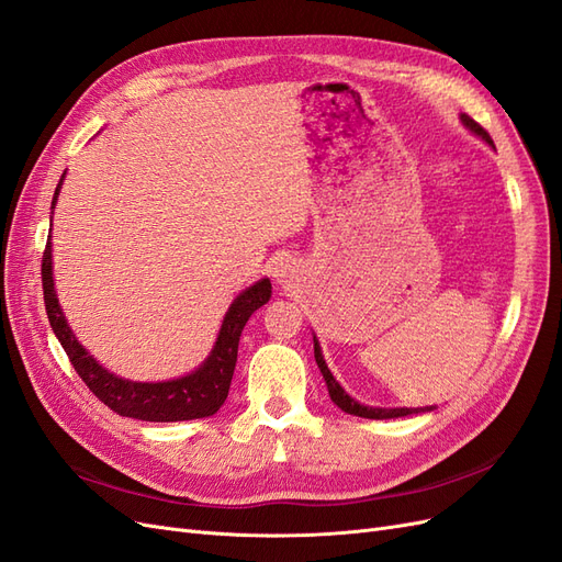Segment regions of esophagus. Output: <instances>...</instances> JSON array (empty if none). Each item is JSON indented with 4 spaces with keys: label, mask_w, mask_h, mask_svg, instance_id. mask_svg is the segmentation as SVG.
Wrapping results in <instances>:
<instances>
[{
    "label": "esophagus",
    "mask_w": 562,
    "mask_h": 562,
    "mask_svg": "<svg viewBox=\"0 0 562 562\" xmlns=\"http://www.w3.org/2000/svg\"><path fill=\"white\" fill-rule=\"evenodd\" d=\"M295 271L297 267L293 258H277L271 262V277H274L279 285H291V281L295 279Z\"/></svg>",
    "instance_id": "obj_1"
}]
</instances>
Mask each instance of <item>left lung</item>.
<instances>
[{
    "instance_id": "obj_1",
    "label": "left lung",
    "mask_w": 562,
    "mask_h": 562,
    "mask_svg": "<svg viewBox=\"0 0 562 562\" xmlns=\"http://www.w3.org/2000/svg\"><path fill=\"white\" fill-rule=\"evenodd\" d=\"M459 119H462V124H464L473 135H479V138L485 140L490 147H495V143H492L487 131H485L481 124H475L469 114H462ZM314 359H316V366H318V370H321L323 380H326L330 401L339 407V411H345L347 415L366 417V419H396V417H407V415L431 413V411H434L431 405H427V407H372V405H363V403H359L356 398H351V396L347 394V391H345L342 386H339V382L333 378V372H330L326 359H323V351H321V345H318L316 335H314Z\"/></svg>"
}]
</instances>
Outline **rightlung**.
I'll use <instances>...</instances> for the list:
<instances>
[{
    "label": "right lung",
    "mask_w": 562,
    "mask_h": 562,
    "mask_svg": "<svg viewBox=\"0 0 562 562\" xmlns=\"http://www.w3.org/2000/svg\"><path fill=\"white\" fill-rule=\"evenodd\" d=\"M65 173L56 187L50 211L56 209L60 194V184ZM54 255H50V236L46 241V250L42 258V285H44V304L48 323L54 328L58 342L63 345L67 359L75 366L77 375L87 382L93 394L103 401L110 411L122 417H133L143 422H184V419H201L215 415L223 407L236 366V353H239V337L246 326V321L255 310L271 297V281L260 279L246 291L234 297L229 310L223 318V326L215 337V345L196 370L187 372L182 378L166 380V382H133L119 378L108 368L100 366L93 356L79 345L70 323H67L54 281Z\"/></svg>",
    "instance_id": "obj_1"
}]
</instances>
